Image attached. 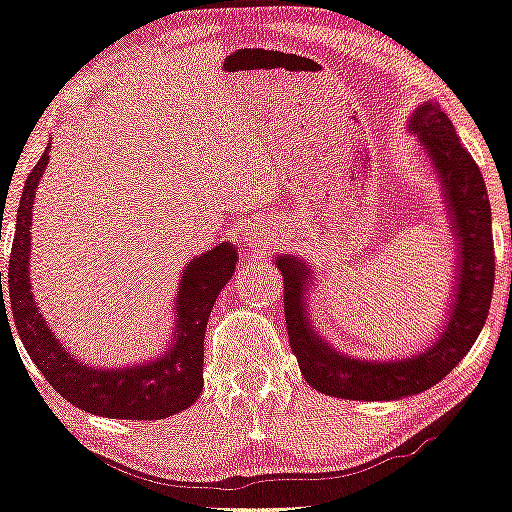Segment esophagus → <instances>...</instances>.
I'll use <instances>...</instances> for the list:
<instances>
[{"label":"esophagus","instance_id":"obj_1","mask_svg":"<svg viewBox=\"0 0 512 512\" xmlns=\"http://www.w3.org/2000/svg\"><path fill=\"white\" fill-rule=\"evenodd\" d=\"M248 234V239H250V246H253L255 250H266L269 246H266L264 243V230L262 227H250V232H246Z\"/></svg>","mask_w":512,"mask_h":512}]
</instances>
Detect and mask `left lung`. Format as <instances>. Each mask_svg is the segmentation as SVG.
Instances as JSON below:
<instances>
[{"instance_id":"obj_1","label":"left lung","mask_w":512,"mask_h":512,"mask_svg":"<svg viewBox=\"0 0 512 512\" xmlns=\"http://www.w3.org/2000/svg\"><path fill=\"white\" fill-rule=\"evenodd\" d=\"M409 128L430 154L460 241L455 303L439 340L427 352L402 361L370 363L342 356L312 331L303 299L308 271L294 257H280L285 280V322L299 368L315 391L345 400H398L439 384L462 361L483 331L494 289V239L487 188L476 160L457 137L453 121L437 103H423Z\"/></svg>"}]
</instances>
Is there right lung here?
I'll return each instance as SVG.
<instances>
[{"mask_svg":"<svg viewBox=\"0 0 512 512\" xmlns=\"http://www.w3.org/2000/svg\"><path fill=\"white\" fill-rule=\"evenodd\" d=\"M48 160L50 156L45 149L25 181L9 259L6 289L11 296V315L22 345L61 398L89 414L126 418V421H156V418L179 414L202 393L204 331H207L209 315L220 289L234 276L236 250L230 243H220L186 266L177 299L174 340L163 356L126 370H98L80 365L78 358L68 354L66 347L59 345V340L52 335L50 326L41 317V310L36 308L32 285H29L32 204ZM0 296V308L6 310L2 273Z\"/></svg>","mask_w":512,"mask_h":512,"instance_id":"1","label":"right lung"}]
</instances>
